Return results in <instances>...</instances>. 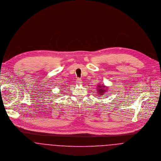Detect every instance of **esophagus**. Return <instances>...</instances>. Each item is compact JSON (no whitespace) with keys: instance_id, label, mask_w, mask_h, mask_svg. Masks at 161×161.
Here are the masks:
<instances>
[{"instance_id":"esophagus-1","label":"esophagus","mask_w":161,"mask_h":161,"mask_svg":"<svg viewBox=\"0 0 161 161\" xmlns=\"http://www.w3.org/2000/svg\"><path fill=\"white\" fill-rule=\"evenodd\" d=\"M76 82H77V84H81L82 83V80H81L80 79L78 78V79H77V80H76Z\"/></svg>"}]
</instances>
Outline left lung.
<instances>
[{
  "mask_svg": "<svg viewBox=\"0 0 161 161\" xmlns=\"http://www.w3.org/2000/svg\"><path fill=\"white\" fill-rule=\"evenodd\" d=\"M97 90H98L97 92L98 93L99 96H103V95H106L105 92L107 91L108 87H106L105 85L98 84L97 87Z\"/></svg>",
  "mask_w": 161,
  "mask_h": 161,
  "instance_id": "8db88e82",
  "label": "left lung"
}]
</instances>
